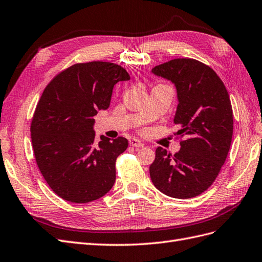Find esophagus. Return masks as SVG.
I'll return each mask as SVG.
<instances>
[{
    "instance_id": "34e87169",
    "label": "esophagus",
    "mask_w": 262,
    "mask_h": 262,
    "mask_svg": "<svg viewBox=\"0 0 262 262\" xmlns=\"http://www.w3.org/2000/svg\"><path fill=\"white\" fill-rule=\"evenodd\" d=\"M129 144H130V146H133V147H144L145 145L141 143V141L139 140V139H137V138H132L130 140H129Z\"/></svg>"
}]
</instances>
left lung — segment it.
Masks as SVG:
<instances>
[{"label": "left lung", "instance_id": "obj_1", "mask_svg": "<svg viewBox=\"0 0 262 262\" xmlns=\"http://www.w3.org/2000/svg\"><path fill=\"white\" fill-rule=\"evenodd\" d=\"M151 72L176 85L174 124L178 135L185 136L173 156L156 149L149 167L151 181L168 196H198L213 184L229 151L234 121L228 92L211 67L195 59H173Z\"/></svg>", "mask_w": 262, "mask_h": 262}]
</instances>
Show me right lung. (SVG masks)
Here are the masks:
<instances>
[{
	"label": "right lung",
	"mask_w": 262,
	"mask_h": 262,
	"mask_svg": "<svg viewBox=\"0 0 262 262\" xmlns=\"http://www.w3.org/2000/svg\"><path fill=\"white\" fill-rule=\"evenodd\" d=\"M130 77L123 67L104 61L76 63L43 90L31 124L35 159L58 196L72 203L98 200L112 189L117 157L128 140L101 136L94 141V116L110 106L119 81Z\"/></svg>",
	"instance_id": "1"
}]
</instances>
